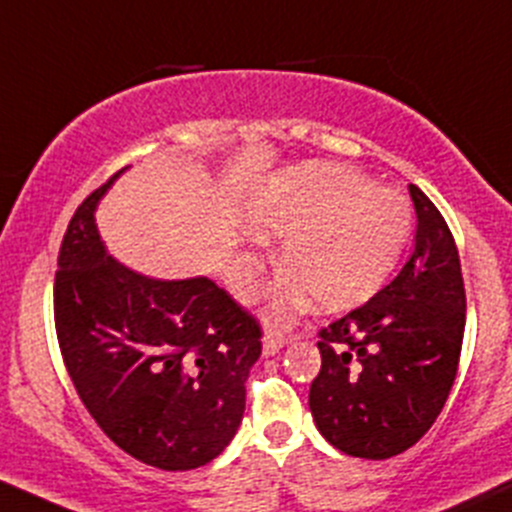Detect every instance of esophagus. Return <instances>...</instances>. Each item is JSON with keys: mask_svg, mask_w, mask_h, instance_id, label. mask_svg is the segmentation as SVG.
<instances>
[{"mask_svg": "<svg viewBox=\"0 0 512 512\" xmlns=\"http://www.w3.org/2000/svg\"><path fill=\"white\" fill-rule=\"evenodd\" d=\"M287 343V338L277 331H267L265 338H262V353L265 355H277Z\"/></svg>", "mask_w": 512, "mask_h": 512, "instance_id": "1", "label": "esophagus"}]
</instances>
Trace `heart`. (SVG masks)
<instances>
[{"mask_svg": "<svg viewBox=\"0 0 512 512\" xmlns=\"http://www.w3.org/2000/svg\"><path fill=\"white\" fill-rule=\"evenodd\" d=\"M252 240L284 238L289 262L274 282L270 316L287 321L319 299L324 309H351L370 299L395 270L414 213L405 193L375 184L358 169L311 161L270 176L245 206ZM260 252L245 247L230 265L240 299L257 292Z\"/></svg>", "mask_w": 512, "mask_h": 512, "instance_id": "b5f03b06", "label": "heart"}]
</instances>
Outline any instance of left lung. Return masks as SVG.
I'll list each match as a JSON object with an SVG mask.
<instances>
[{
  "mask_svg": "<svg viewBox=\"0 0 512 512\" xmlns=\"http://www.w3.org/2000/svg\"><path fill=\"white\" fill-rule=\"evenodd\" d=\"M414 250L373 299L319 331L321 370L309 410L324 439L348 456L390 459L439 417L466 326L459 250L432 201L410 184Z\"/></svg>",
  "mask_w": 512,
  "mask_h": 512,
  "instance_id": "left-lung-1",
  "label": "left lung"
}]
</instances>
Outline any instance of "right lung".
Instances as JSON below:
<instances>
[{
  "instance_id": "1",
  "label": "right lung",
  "mask_w": 512,
  "mask_h": 512,
  "mask_svg": "<svg viewBox=\"0 0 512 512\" xmlns=\"http://www.w3.org/2000/svg\"><path fill=\"white\" fill-rule=\"evenodd\" d=\"M120 174L80 203L63 235L58 346L107 437L142 464L191 471L238 432L262 331L213 279H154L107 252L95 208Z\"/></svg>"
}]
</instances>
